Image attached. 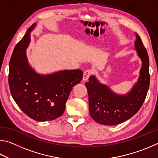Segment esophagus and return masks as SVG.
<instances>
[{"label":"esophagus","instance_id":"obj_1","mask_svg":"<svg viewBox=\"0 0 158 158\" xmlns=\"http://www.w3.org/2000/svg\"><path fill=\"white\" fill-rule=\"evenodd\" d=\"M93 73L92 70L90 69H86L84 73V76H83V81H86V80L89 78V77Z\"/></svg>","mask_w":158,"mask_h":158}]
</instances>
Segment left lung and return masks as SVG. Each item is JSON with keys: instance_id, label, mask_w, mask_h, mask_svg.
<instances>
[{"instance_id": "obj_1", "label": "left lung", "mask_w": 158, "mask_h": 158, "mask_svg": "<svg viewBox=\"0 0 158 158\" xmlns=\"http://www.w3.org/2000/svg\"><path fill=\"white\" fill-rule=\"evenodd\" d=\"M135 49L142 61L140 76L126 95H118L95 76L85 83L89 94V111L93 119L98 123L115 125L127 121L136 114L145 100L150 85L148 52L139 35L136 33Z\"/></svg>"}]
</instances>
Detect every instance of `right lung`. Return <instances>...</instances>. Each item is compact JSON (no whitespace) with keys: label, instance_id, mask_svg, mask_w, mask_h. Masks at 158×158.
I'll return each mask as SVG.
<instances>
[{"label":"right lung","instance_id":"obj_1","mask_svg":"<svg viewBox=\"0 0 158 158\" xmlns=\"http://www.w3.org/2000/svg\"><path fill=\"white\" fill-rule=\"evenodd\" d=\"M35 23L16 45L9 63L10 93L21 110L35 121H52L62 116L72 89L83 78L80 69L41 75L28 64L26 49Z\"/></svg>","mask_w":158,"mask_h":158}]
</instances>
